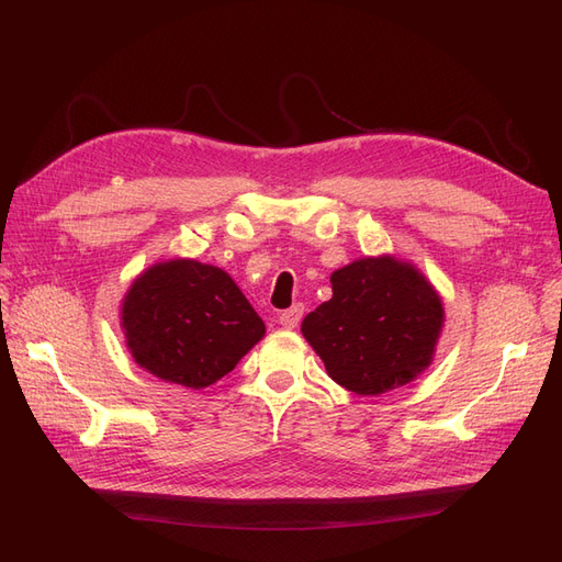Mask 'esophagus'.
I'll return each instance as SVG.
<instances>
[{
	"mask_svg": "<svg viewBox=\"0 0 562 562\" xmlns=\"http://www.w3.org/2000/svg\"><path fill=\"white\" fill-rule=\"evenodd\" d=\"M302 314H304V307H302V304H295V307L279 314V323H281L283 328H295L297 323H300V318H302Z\"/></svg>",
	"mask_w": 562,
	"mask_h": 562,
	"instance_id": "1",
	"label": "esophagus"
}]
</instances>
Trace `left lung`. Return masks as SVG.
<instances>
[{"mask_svg": "<svg viewBox=\"0 0 562 562\" xmlns=\"http://www.w3.org/2000/svg\"><path fill=\"white\" fill-rule=\"evenodd\" d=\"M333 297L304 316L302 335L328 375L378 396L431 363L443 304L419 271L394 258H363L333 271Z\"/></svg>", "mask_w": 562, "mask_h": 562, "instance_id": "left-lung-1", "label": "left lung"}]
</instances>
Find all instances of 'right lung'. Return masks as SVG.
Masks as SVG:
<instances>
[{"mask_svg": "<svg viewBox=\"0 0 562 562\" xmlns=\"http://www.w3.org/2000/svg\"><path fill=\"white\" fill-rule=\"evenodd\" d=\"M122 321L133 359L190 389L225 378L265 335L232 277L194 260L149 267L124 297Z\"/></svg>", "mask_w": 562, "mask_h": 562, "instance_id": "1", "label": "right lung"}]
</instances>
